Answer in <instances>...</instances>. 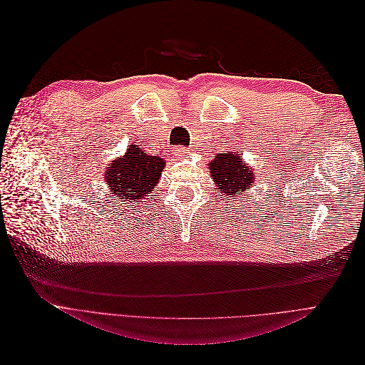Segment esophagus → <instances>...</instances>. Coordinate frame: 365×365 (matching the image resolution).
<instances>
[{
  "instance_id": "34e87169",
  "label": "esophagus",
  "mask_w": 365,
  "mask_h": 365,
  "mask_svg": "<svg viewBox=\"0 0 365 365\" xmlns=\"http://www.w3.org/2000/svg\"><path fill=\"white\" fill-rule=\"evenodd\" d=\"M189 150H187L185 148H178L176 149V152H175V158H178V160H181V158H185L187 155H189Z\"/></svg>"
}]
</instances>
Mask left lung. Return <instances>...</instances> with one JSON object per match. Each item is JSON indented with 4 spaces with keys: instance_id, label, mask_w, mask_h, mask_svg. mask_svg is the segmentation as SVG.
I'll list each match as a JSON object with an SVG mask.
<instances>
[{
    "instance_id": "8db88e82",
    "label": "left lung",
    "mask_w": 365,
    "mask_h": 365,
    "mask_svg": "<svg viewBox=\"0 0 365 365\" xmlns=\"http://www.w3.org/2000/svg\"><path fill=\"white\" fill-rule=\"evenodd\" d=\"M210 176L215 181L216 187L220 193H222L224 200H227L228 195H240L245 192L248 187L254 182V173L251 170V165H247L245 161L242 160L240 152H228V153H219L216 158L208 164ZM226 196L224 197L223 195Z\"/></svg>"
}]
</instances>
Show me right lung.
<instances>
[{"label": "right lung", "mask_w": 365, "mask_h": 365, "mask_svg": "<svg viewBox=\"0 0 365 365\" xmlns=\"http://www.w3.org/2000/svg\"><path fill=\"white\" fill-rule=\"evenodd\" d=\"M165 161L157 155H149L138 145L129 146L121 158H115L105 170V181L109 192L123 202H138L152 196L164 169Z\"/></svg>", "instance_id": "obj_1"}]
</instances>
